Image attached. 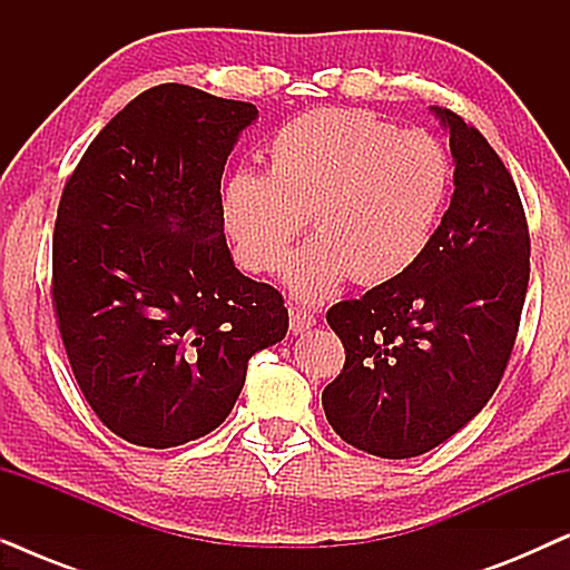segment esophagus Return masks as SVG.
<instances>
[{
  "mask_svg": "<svg viewBox=\"0 0 570 570\" xmlns=\"http://www.w3.org/2000/svg\"><path fill=\"white\" fill-rule=\"evenodd\" d=\"M314 324H316V316L311 314V311H306V308H291V330L295 334L308 332Z\"/></svg>",
  "mask_w": 570,
  "mask_h": 570,
  "instance_id": "obj_1",
  "label": "esophagus"
}]
</instances>
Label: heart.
I'll list each match as a JSON object with an SVG mask.
<instances>
[{
	"label": "heart",
	"instance_id": "1",
	"mask_svg": "<svg viewBox=\"0 0 570 570\" xmlns=\"http://www.w3.org/2000/svg\"><path fill=\"white\" fill-rule=\"evenodd\" d=\"M267 170L236 168L220 213L238 262L277 272L308 215L316 238L291 256L287 287L301 301L347 283L381 285L420 262L451 191V160L425 131H400L363 108H314L283 124Z\"/></svg>",
	"mask_w": 570,
	"mask_h": 570
}]
</instances>
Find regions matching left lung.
Returning <instances> with one entry per match:
<instances>
[{"label": "left lung", "mask_w": 570, "mask_h": 570, "mask_svg": "<svg viewBox=\"0 0 570 570\" xmlns=\"http://www.w3.org/2000/svg\"><path fill=\"white\" fill-rule=\"evenodd\" d=\"M454 155V194L420 262L326 322L345 365L324 389L334 433L381 459L451 439L501 384L529 285V228L517 184L478 129L433 106Z\"/></svg>", "instance_id": "left-lung-1"}]
</instances>
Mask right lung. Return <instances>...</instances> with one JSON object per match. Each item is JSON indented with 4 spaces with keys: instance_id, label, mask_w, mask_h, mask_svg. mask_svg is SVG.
Masks as SVG:
<instances>
[{
    "instance_id": "add662e5",
    "label": "right lung",
    "mask_w": 570,
    "mask_h": 570,
    "mask_svg": "<svg viewBox=\"0 0 570 570\" xmlns=\"http://www.w3.org/2000/svg\"><path fill=\"white\" fill-rule=\"evenodd\" d=\"M256 106L158 85L106 124L61 191L53 311L108 431L181 446L230 415L254 353L287 332L275 287L225 244L220 178Z\"/></svg>"
}]
</instances>
